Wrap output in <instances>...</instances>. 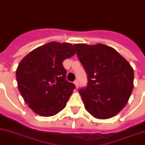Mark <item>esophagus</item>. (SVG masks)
I'll return each mask as SVG.
<instances>
[{"instance_id": "1", "label": "esophagus", "mask_w": 145, "mask_h": 145, "mask_svg": "<svg viewBox=\"0 0 145 145\" xmlns=\"http://www.w3.org/2000/svg\"><path fill=\"white\" fill-rule=\"evenodd\" d=\"M74 84H75V87L78 88V85H79V82H78V80H76V81H74Z\"/></svg>"}]
</instances>
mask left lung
I'll return each mask as SVG.
<instances>
[{"instance_id": "1", "label": "left lung", "mask_w": 145, "mask_h": 145, "mask_svg": "<svg viewBox=\"0 0 145 145\" xmlns=\"http://www.w3.org/2000/svg\"><path fill=\"white\" fill-rule=\"evenodd\" d=\"M77 55L88 74V85L79 91L87 111L97 119L115 116L134 88V70L126 59L103 44H75Z\"/></svg>"}]
</instances>
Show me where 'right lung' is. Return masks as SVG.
I'll use <instances>...</instances> for the list:
<instances>
[{
  "mask_svg": "<svg viewBox=\"0 0 145 145\" xmlns=\"http://www.w3.org/2000/svg\"><path fill=\"white\" fill-rule=\"evenodd\" d=\"M75 53L69 43L52 41L31 51L18 64V90L34 113L51 117L65 108L75 85L66 80L62 63Z\"/></svg>",
  "mask_w": 145,
  "mask_h": 145,
  "instance_id": "obj_1",
  "label": "right lung"
}]
</instances>
